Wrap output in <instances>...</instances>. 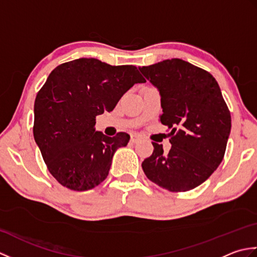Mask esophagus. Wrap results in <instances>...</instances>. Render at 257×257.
Segmentation results:
<instances>
[{
    "label": "esophagus",
    "instance_id": "esophagus-1",
    "mask_svg": "<svg viewBox=\"0 0 257 257\" xmlns=\"http://www.w3.org/2000/svg\"><path fill=\"white\" fill-rule=\"evenodd\" d=\"M138 140H139V135H137V134H133L132 136H130V141H132L133 144L137 143Z\"/></svg>",
    "mask_w": 257,
    "mask_h": 257
}]
</instances>
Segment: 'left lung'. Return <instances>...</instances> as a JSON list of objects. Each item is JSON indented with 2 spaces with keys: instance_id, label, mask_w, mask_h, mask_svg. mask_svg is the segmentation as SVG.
Returning <instances> with one entry per match:
<instances>
[{
  "instance_id": "obj_1",
  "label": "left lung",
  "mask_w": 257,
  "mask_h": 257,
  "mask_svg": "<svg viewBox=\"0 0 257 257\" xmlns=\"http://www.w3.org/2000/svg\"><path fill=\"white\" fill-rule=\"evenodd\" d=\"M140 72L161 96V123L171 129L169 154L154 145L143 162L150 181L171 192L192 190L216 170L231 133V113L219 84L206 70L182 59H166Z\"/></svg>"
}]
</instances>
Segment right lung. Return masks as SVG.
I'll return each instance as SVG.
<instances>
[{"instance_id":"1","label":"right lung","mask_w":257,"mask_h":257,"mask_svg":"<svg viewBox=\"0 0 257 257\" xmlns=\"http://www.w3.org/2000/svg\"><path fill=\"white\" fill-rule=\"evenodd\" d=\"M145 81L133 65L111 66L96 58L64 63L50 74L36 96L33 134L59 183L87 191L107 178L113 154L130 136L96 132V116L113 110L125 91Z\"/></svg>"}]
</instances>
